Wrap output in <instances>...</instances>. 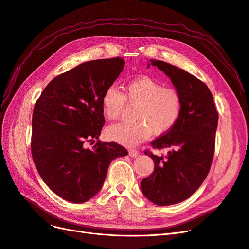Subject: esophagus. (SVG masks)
Instances as JSON below:
<instances>
[{
  "mask_svg": "<svg viewBox=\"0 0 249 249\" xmlns=\"http://www.w3.org/2000/svg\"><path fill=\"white\" fill-rule=\"evenodd\" d=\"M128 153H129V156L132 157V158H136L138 156V151L136 149H133V148L129 149Z\"/></svg>",
  "mask_w": 249,
  "mask_h": 249,
  "instance_id": "esophagus-1",
  "label": "esophagus"
}]
</instances>
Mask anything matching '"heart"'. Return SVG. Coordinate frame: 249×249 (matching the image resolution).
Here are the masks:
<instances>
[{"instance_id":"b5f03b06","label":"heart","mask_w":249,"mask_h":249,"mask_svg":"<svg viewBox=\"0 0 249 249\" xmlns=\"http://www.w3.org/2000/svg\"><path fill=\"white\" fill-rule=\"evenodd\" d=\"M138 106L135 124L120 123L107 129V136L126 146H133L146 140L151 132L157 135L169 132L179 120L182 112V96L178 89L164 86L149 77L129 81L124 93L115 85L104 91L102 110L110 121L118 120L125 105Z\"/></svg>"}]
</instances>
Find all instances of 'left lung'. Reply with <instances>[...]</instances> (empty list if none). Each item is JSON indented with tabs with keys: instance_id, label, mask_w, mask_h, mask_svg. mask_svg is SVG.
Masks as SVG:
<instances>
[{
	"instance_id": "1",
	"label": "left lung",
	"mask_w": 249,
	"mask_h": 249,
	"mask_svg": "<svg viewBox=\"0 0 249 249\" xmlns=\"http://www.w3.org/2000/svg\"><path fill=\"white\" fill-rule=\"evenodd\" d=\"M150 64L170 77L181 93L182 112L169 132L151 142L155 148H171L168 155L158 157L145 150L155 160V170L142 179L140 188L155 204L171 205L190 197L207 178L219 115L207 84L169 63L150 60Z\"/></svg>"
}]
</instances>
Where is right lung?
<instances>
[{
  "label": "right lung",
  "mask_w": 249,
  "mask_h": 249,
  "mask_svg": "<svg viewBox=\"0 0 249 249\" xmlns=\"http://www.w3.org/2000/svg\"><path fill=\"white\" fill-rule=\"evenodd\" d=\"M122 58L93 60L53 78L32 114L31 154L41 179L65 200L82 203L102 188L111 161L128 155L122 145L98 140L105 124L104 91L124 68ZM94 142V140H93Z\"/></svg>",
  "instance_id": "1"
}]
</instances>
